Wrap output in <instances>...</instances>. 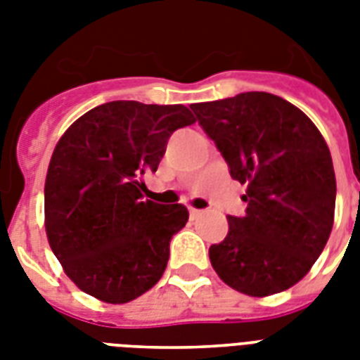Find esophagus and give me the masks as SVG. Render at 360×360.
<instances>
[{"label": "esophagus", "instance_id": "esophagus-1", "mask_svg": "<svg viewBox=\"0 0 360 360\" xmlns=\"http://www.w3.org/2000/svg\"><path fill=\"white\" fill-rule=\"evenodd\" d=\"M188 213H191V219H192V220H196L198 217H200V214H202V211H200V209L191 207V209H188Z\"/></svg>", "mask_w": 360, "mask_h": 360}]
</instances>
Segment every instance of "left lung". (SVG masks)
Wrapping results in <instances>:
<instances>
[{
  "label": "left lung",
  "instance_id": "left-lung-1",
  "mask_svg": "<svg viewBox=\"0 0 360 360\" xmlns=\"http://www.w3.org/2000/svg\"><path fill=\"white\" fill-rule=\"evenodd\" d=\"M198 123L246 185V211L209 259L222 282L252 297L297 284L323 252L335 222L333 158L316 124L263 91L192 104Z\"/></svg>",
  "mask_w": 360,
  "mask_h": 360
}]
</instances>
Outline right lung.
I'll list each match as a JSON object with an SVG mask.
<instances>
[{
    "instance_id": "obj_1",
    "label": "right lung",
    "mask_w": 360,
    "mask_h": 360,
    "mask_svg": "<svg viewBox=\"0 0 360 360\" xmlns=\"http://www.w3.org/2000/svg\"><path fill=\"white\" fill-rule=\"evenodd\" d=\"M183 104L112 101L70 124L44 185L48 243L87 295L123 304L151 290L168 265L185 205L143 200L141 175L157 172L168 138L194 123Z\"/></svg>"
}]
</instances>
